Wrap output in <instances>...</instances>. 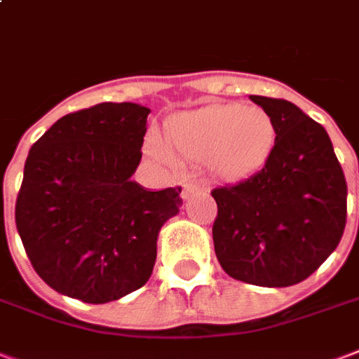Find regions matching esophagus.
Masks as SVG:
<instances>
[{"instance_id": "1", "label": "esophagus", "mask_w": 359, "mask_h": 359, "mask_svg": "<svg viewBox=\"0 0 359 359\" xmlns=\"http://www.w3.org/2000/svg\"><path fill=\"white\" fill-rule=\"evenodd\" d=\"M206 189V185L202 182H187L183 185V191H182V198L183 201H189L191 196H195L196 193H201V191Z\"/></svg>"}]
</instances>
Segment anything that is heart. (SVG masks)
Instances as JSON below:
<instances>
[{"instance_id": "b5f03b06", "label": "heart", "mask_w": 359, "mask_h": 359, "mask_svg": "<svg viewBox=\"0 0 359 359\" xmlns=\"http://www.w3.org/2000/svg\"><path fill=\"white\" fill-rule=\"evenodd\" d=\"M272 140L274 125L263 107L212 104L174 115L166 125V140L151 132L145 151L168 168H177L183 158L202 163L212 176L233 180L266 157Z\"/></svg>"}]
</instances>
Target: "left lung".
Masks as SVG:
<instances>
[{
  "label": "left lung",
  "mask_w": 359,
  "mask_h": 359,
  "mask_svg": "<svg viewBox=\"0 0 359 359\" xmlns=\"http://www.w3.org/2000/svg\"><path fill=\"white\" fill-rule=\"evenodd\" d=\"M269 113L274 147L246 180L217 187L215 255L234 280L287 287L335 252L346 225V180L322 125L287 100L250 96Z\"/></svg>",
  "instance_id": "8db88e82"
}]
</instances>
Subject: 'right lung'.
Instances as JSON below:
<instances>
[{
  "mask_svg": "<svg viewBox=\"0 0 359 359\" xmlns=\"http://www.w3.org/2000/svg\"><path fill=\"white\" fill-rule=\"evenodd\" d=\"M149 107L113 104L58 118L32 145L15 219L32 266L55 292L102 304L136 292L157 259L158 231L182 187L132 182Z\"/></svg>",
  "mask_w": 359,
  "mask_h": 359,
  "instance_id": "1",
  "label": "right lung"
}]
</instances>
